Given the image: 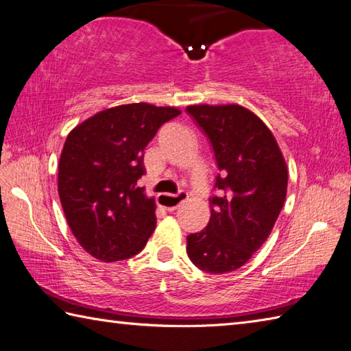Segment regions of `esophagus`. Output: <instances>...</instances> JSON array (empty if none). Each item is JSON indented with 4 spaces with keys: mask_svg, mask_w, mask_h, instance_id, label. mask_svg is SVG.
Returning <instances> with one entry per match:
<instances>
[{
    "mask_svg": "<svg viewBox=\"0 0 351 351\" xmlns=\"http://www.w3.org/2000/svg\"><path fill=\"white\" fill-rule=\"evenodd\" d=\"M162 198H171L173 199V202L176 203L174 206H168V207H165V209L168 210V212H174V210H177V207L180 206L183 202H186V198H188V194H184V192H178L177 195H171V194H160L159 197H157V199H160Z\"/></svg>",
    "mask_w": 351,
    "mask_h": 351,
    "instance_id": "obj_1",
    "label": "esophagus"
}]
</instances>
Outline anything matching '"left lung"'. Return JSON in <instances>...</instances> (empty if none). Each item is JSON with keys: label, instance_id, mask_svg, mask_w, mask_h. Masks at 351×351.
Wrapping results in <instances>:
<instances>
[{"label": "left lung", "instance_id": "8db88e82", "mask_svg": "<svg viewBox=\"0 0 351 351\" xmlns=\"http://www.w3.org/2000/svg\"><path fill=\"white\" fill-rule=\"evenodd\" d=\"M186 110L209 136L219 169L209 224L188 236L186 252L206 273H230L252 259L273 230L288 167L273 132L247 107L194 104Z\"/></svg>", "mask_w": 351, "mask_h": 351}]
</instances>
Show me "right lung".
<instances>
[{
	"label": "right lung",
	"mask_w": 351,
	"mask_h": 351,
	"mask_svg": "<svg viewBox=\"0 0 351 351\" xmlns=\"http://www.w3.org/2000/svg\"><path fill=\"white\" fill-rule=\"evenodd\" d=\"M180 113L171 106L121 104L69 132L57 189L71 232L95 259H128L154 232L156 199L138 186L144 149L159 127Z\"/></svg>",
	"instance_id": "add662e5"
}]
</instances>
